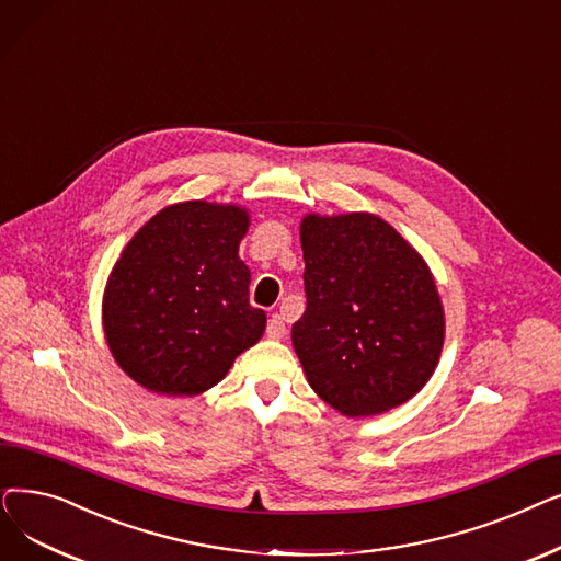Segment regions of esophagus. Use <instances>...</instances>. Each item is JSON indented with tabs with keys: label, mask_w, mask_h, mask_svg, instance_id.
<instances>
[{
	"label": "esophagus",
	"mask_w": 561,
	"mask_h": 561,
	"mask_svg": "<svg viewBox=\"0 0 561 561\" xmlns=\"http://www.w3.org/2000/svg\"><path fill=\"white\" fill-rule=\"evenodd\" d=\"M285 319H283V314H278V312H274L272 317H270V322H266V335L270 337H274V340H280L283 335H285Z\"/></svg>",
	"instance_id": "1"
}]
</instances>
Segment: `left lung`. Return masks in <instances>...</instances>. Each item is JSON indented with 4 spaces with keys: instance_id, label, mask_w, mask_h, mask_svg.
Instances as JSON below:
<instances>
[{
    "instance_id": "obj_1",
    "label": "left lung",
    "mask_w": 561,
    "mask_h": 561,
    "mask_svg": "<svg viewBox=\"0 0 561 561\" xmlns=\"http://www.w3.org/2000/svg\"><path fill=\"white\" fill-rule=\"evenodd\" d=\"M306 310L291 344L308 383L344 415L411 399L438 365L445 319L424 260L375 215L301 224Z\"/></svg>"
}]
</instances>
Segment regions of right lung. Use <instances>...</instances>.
<instances>
[{
	"instance_id": "right-lung-1",
	"label": "right lung",
	"mask_w": 561,
	"mask_h": 561,
	"mask_svg": "<svg viewBox=\"0 0 561 561\" xmlns=\"http://www.w3.org/2000/svg\"><path fill=\"white\" fill-rule=\"evenodd\" d=\"M242 207L171 205L131 237L104 291V333L116 363L159 394L217 386L234 358L264 333L249 304V266L239 242Z\"/></svg>"
}]
</instances>
